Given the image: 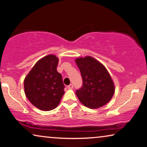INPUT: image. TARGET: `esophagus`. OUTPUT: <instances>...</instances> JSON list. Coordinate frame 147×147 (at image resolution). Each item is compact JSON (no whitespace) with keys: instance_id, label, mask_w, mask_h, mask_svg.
I'll return each instance as SVG.
<instances>
[{"instance_id":"34e87169","label":"esophagus","mask_w":147,"mask_h":147,"mask_svg":"<svg viewBox=\"0 0 147 147\" xmlns=\"http://www.w3.org/2000/svg\"><path fill=\"white\" fill-rule=\"evenodd\" d=\"M67 88H69V89H72V88H73V85L72 84H71L69 85V86H67Z\"/></svg>"}]
</instances>
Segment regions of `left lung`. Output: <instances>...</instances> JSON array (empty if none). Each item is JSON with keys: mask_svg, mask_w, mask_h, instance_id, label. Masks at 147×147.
Returning a JSON list of instances; mask_svg holds the SVG:
<instances>
[{"mask_svg": "<svg viewBox=\"0 0 147 147\" xmlns=\"http://www.w3.org/2000/svg\"><path fill=\"white\" fill-rule=\"evenodd\" d=\"M75 62L79 68L83 84L76 92L79 101L87 108L97 109L110 101L115 92V85L108 70L91 56L78 57Z\"/></svg>", "mask_w": 147, "mask_h": 147, "instance_id": "8db88e82", "label": "left lung"}]
</instances>
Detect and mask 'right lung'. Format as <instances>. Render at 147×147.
Masks as SVG:
<instances>
[{
  "label": "right lung",
  "instance_id": "right-lung-1",
  "mask_svg": "<svg viewBox=\"0 0 147 147\" xmlns=\"http://www.w3.org/2000/svg\"><path fill=\"white\" fill-rule=\"evenodd\" d=\"M59 59L54 55L43 57L24 78V92L29 101L42 111H50L59 104L64 95L62 76L57 71Z\"/></svg>",
  "mask_w": 147,
  "mask_h": 147
}]
</instances>
